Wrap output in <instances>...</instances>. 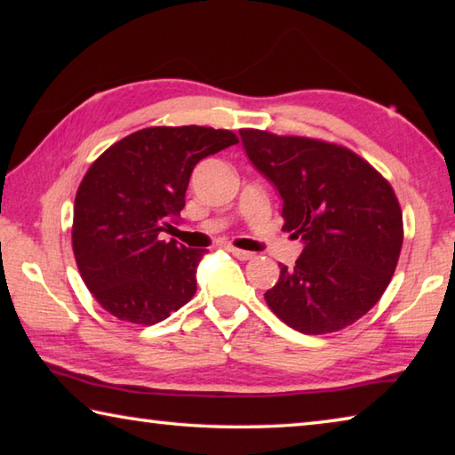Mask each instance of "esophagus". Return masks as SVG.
Listing matches in <instances>:
<instances>
[{
	"instance_id": "esophagus-1",
	"label": "esophagus",
	"mask_w": 455,
	"mask_h": 455,
	"mask_svg": "<svg viewBox=\"0 0 455 455\" xmlns=\"http://www.w3.org/2000/svg\"><path fill=\"white\" fill-rule=\"evenodd\" d=\"M230 255L241 259V260H251L252 257H255V252H249V251H243V249H235V246H228L227 249Z\"/></svg>"
}]
</instances>
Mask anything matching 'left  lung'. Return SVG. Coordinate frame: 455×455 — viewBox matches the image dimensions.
<instances>
[{
    "instance_id": "8db88e82",
    "label": "left lung",
    "mask_w": 455,
    "mask_h": 455,
    "mask_svg": "<svg viewBox=\"0 0 455 455\" xmlns=\"http://www.w3.org/2000/svg\"><path fill=\"white\" fill-rule=\"evenodd\" d=\"M252 166L283 200L284 228L301 238L292 268L265 301L299 333L345 329L379 301L403 243V217L389 182L343 146L263 130H238Z\"/></svg>"
}]
</instances>
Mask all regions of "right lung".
I'll list each match as a JSON object with an SVG mask.
<instances>
[{
    "instance_id": "obj_1",
    "label": "right lung",
    "mask_w": 455,
    "mask_h": 455,
    "mask_svg": "<svg viewBox=\"0 0 455 455\" xmlns=\"http://www.w3.org/2000/svg\"><path fill=\"white\" fill-rule=\"evenodd\" d=\"M236 142L228 130L154 126L122 138L90 166L76 192L72 246L102 309L154 325L190 301L206 251L160 235L180 219L195 166Z\"/></svg>"
}]
</instances>
